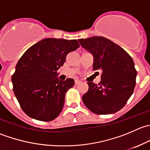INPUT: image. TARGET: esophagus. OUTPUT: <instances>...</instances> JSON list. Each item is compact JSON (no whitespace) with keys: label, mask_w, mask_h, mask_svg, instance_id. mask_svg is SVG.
<instances>
[{"label":"esophagus","mask_w":150,"mask_h":150,"mask_svg":"<svg viewBox=\"0 0 150 150\" xmlns=\"http://www.w3.org/2000/svg\"><path fill=\"white\" fill-rule=\"evenodd\" d=\"M81 83V81H80V80H78V79H76L75 81V85H78V84H80Z\"/></svg>","instance_id":"obj_1"}]
</instances>
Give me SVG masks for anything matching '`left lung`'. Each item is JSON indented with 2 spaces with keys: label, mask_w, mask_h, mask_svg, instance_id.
<instances>
[{
  "label": "left lung",
  "mask_w": 150,
  "mask_h": 150,
  "mask_svg": "<svg viewBox=\"0 0 150 150\" xmlns=\"http://www.w3.org/2000/svg\"><path fill=\"white\" fill-rule=\"evenodd\" d=\"M78 41L93 55V69L102 72L99 85L88 82V91L82 97L84 104L98 115L119 111L131 97L136 86L137 72L132 58L123 48L106 38L93 36Z\"/></svg>",
  "instance_id": "8db88e82"
}]
</instances>
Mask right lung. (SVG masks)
Listing matches in <instances>:
<instances>
[{"mask_svg": "<svg viewBox=\"0 0 150 150\" xmlns=\"http://www.w3.org/2000/svg\"><path fill=\"white\" fill-rule=\"evenodd\" d=\"M77 40L45 38L29 48L15 68L13 90L22 110L41 121L54 120L62 110L72 78L59 80L57 70L68 53L79 48Z\"/></svg>", "mask_w": 150, "mask_h": 150, "instance_id": "1", "label": "right lung"}]
</instances>
